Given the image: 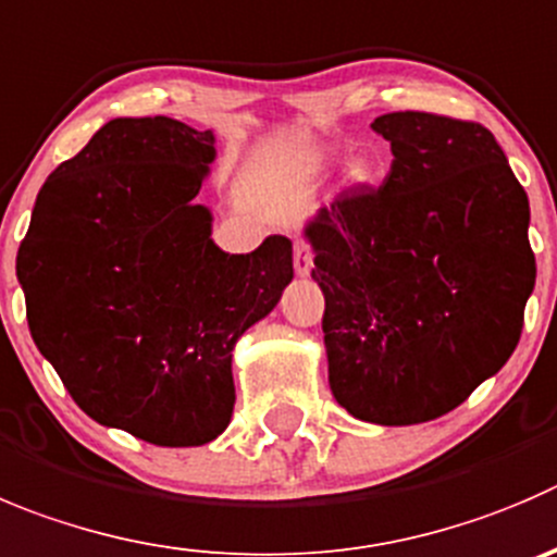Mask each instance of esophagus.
<instances>
[{
    "instance_id": "obj_1",
    "label": "esophagus",
    "mask_w": 557,
    "mask_h": 557,
    "mask_svg": "<svg viewBox=\"0 0 557 557\" xmlns=\"http://www.w3.org/2000/svg\"><path fill=\"white\" fill-rule=\"evenodd\" d=\"M293 259H295V270H298V275H309L311 268H314V253H311L309 243L306 240H295Z\"/></svg>"
}]
</instances>
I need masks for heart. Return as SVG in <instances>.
Returning a JSON list of instances; mask_svg holds the SVG:
<instances>
[{
  "label": "heart",
  "instance_id": "1",
  "mask_svg": "<svg viewBox=\"0 0 557 557\" xmlns=\"http://www.w3.org/2000/svg\"><path fill=\"white\" fill-rule=\"evenodd\" d=\"M347 180H349V183H352V185L367 183V180H369V163L363 161V158H358V161L349 163V169H347Z\"/></svg>",
  "mask_w": 557,
  "mask_h": 557
}]
</instances>
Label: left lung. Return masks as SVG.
<instances>
[{"label":"left lung","mask_w":557,"mask_h":557,"mask_svg":"<svg viewBox=\"0 0 557 557\" xmlns=\"http://www.w3.org/2000/svg\"><path fill=\"white\" fill-rule=\"evenodd\" d=\"M380 188L347 190L306 224L325 295L327 380L349 416L432 421L497 374L536 284L528 194L479 123L394 111Z\"/></svg>","instance_id":"obj_1"}]
</instances>
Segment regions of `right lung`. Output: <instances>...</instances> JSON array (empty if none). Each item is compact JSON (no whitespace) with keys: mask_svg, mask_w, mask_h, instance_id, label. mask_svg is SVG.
I'll use <instances>...</instances> for the list:
<instances>
[{"mask_svg":"<svg viewBox=\"0 0 557 557\" xmlns=\"http://www.w3.org/2000/svg\"><path fill=\"white\" fill-rule=\"evenodd\" d=\"M213 131L116 116L37 194L15 273L26 322L92 421L152 446H205L230 426L232 349L293 282V243H213L196 194Z\"/></svg>","mask_w":557,"mask_h":557,"instance_id":"1","label":"right lung"}]
</instances>
